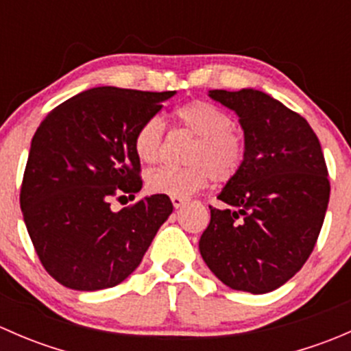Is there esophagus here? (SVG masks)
I'll use <instances>...</instances> for the list:
<instances>
[{
    "label": "esophagus",
    "mask_w": 351,
    "mask_h": 351,
    "mask_svg": "<svg viewBox=\"0 0 351 351\" xmlns=\"http://www.w3.org/2000/svg\"><path fill=\"white\" fill-rule=\"evenodd\" d=\"M171 202H173V207L180 208V207H183V204H185V202H186V198H183V197H171Z\"/></svg>",
    "instance_id": "esophagus-1"
}]
</instances>
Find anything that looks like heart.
<instances>
[{
	"mask_svg": "<svg viewBox=\"0 0 351 351\" xmlns=\"http://www.w3.org/2000/svg\"><path fill=\"white\" fill-rule=\"evenodd\" d=\"M180 127L195 136L186 156V168L161 166L147 173L146 185L151 193L168 197H189L204 189L210 180L229 182L243 168L246 144L239 130L232 127L229 113L205 100H193L175 110ZM165 139V122L151 117L134 137V151L143 162L158 161Z\"/></svg>",
	"mask_w": 351,
	"mask_h": 351,
	"instance_id": "heart-1",
	"label": "heart"
}]
</instances>
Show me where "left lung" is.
Wrapping results in <instances>:
<instances>
[{"label": "left lung", "instance_id": "left-lung-1", "mask_svg": "<svg viewBox=\"0 0 351 351\" xmlns=\"http://www.w3.org/2000/svg\"><path fill=\"white\" fill-rule=\"evenodd\" d=\"M208 97L239 117L246 156L217 195L228 208L210 207L198 250L224 285L271 292L302 268L323 228L329 180L319 139L304 117L263 91Z\"/></svg>", "mask_w": 351, "mask_h": 351}]
</instances>
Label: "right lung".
<instances>
[{
    "mask_svg": "<svg viewBox=\"0 0 351 351\" xmlns=\"http://www.w3.org/2000/svg\"><path fill=\"white\" fill-rule=\"evenodd\" d=\"M175 91L98 86L56 107L38 125L25 168L20 207L42 265L67 289H110L143 261L173 212L151 195L113 212L115 195L143 189L134 137Z\"/></svg>",
    "mask_w": 351,
    "mask_h": 351,
    "instance_id": "right-lung-1",
    "label": "right lung"
}]
</instances>
